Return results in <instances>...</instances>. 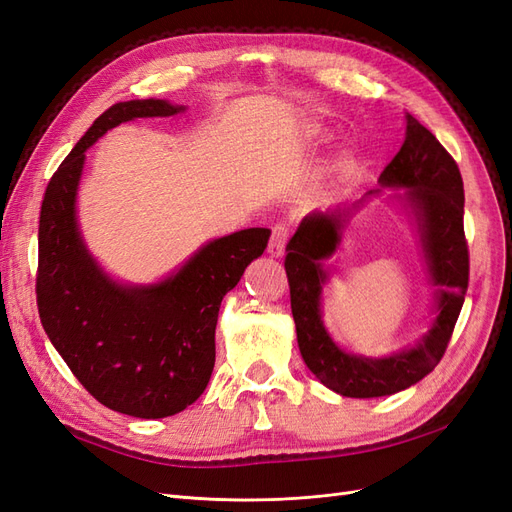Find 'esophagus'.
I'll return each mask as SVG.
<instances>
[{"instance_id":"34e87169","label":"esophagus","mask_w":512,"mask_h":512,"mask_svg":"<svg viewBox=\"0 0 512 512\" xmlns=\"http://www.w3.org/2000/svg\"><path fill=\"white\" fill-rule=\"evenodd\" d=\"M288 237H290V226L286 224V222H277V224H273V228H271V239H269V254L271 256H275V258H280L282 254H284V247H286V241H288Z\"/></svg>"}]
</instances>
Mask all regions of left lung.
I'll use <instances>...</instances> for the list:
<instances>
[{"label":"left lung","instance_id":"8db88e82","mask_svg":"<svg viewBox=\"0 0 512 512\" xmlns=\"http://www.w3.org/2000/svg\"><path fill=\"white\" fill-rule=\"evenodd\" d=\"M382 185L410 188L431 280L440 292V314L416 348L389 359H365L339 350L320 320L324 273L320 260L335 252L350 211H314L286 245V275L297 342L305 365L331 391L344 397H384L423 380L444 356L470 280V252L463 232V179L436 136L406 115V141L380 175Z\"/></svg>","mask_w":512,"mask_h":512}]
</instances>
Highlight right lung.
Wrapping results in <instances>:
<instances>
[{
    "instance_id": "obj_1",
    "label": "right lung",
    "mask_w": 512,
    "mask_h": 512,
    "mask_svg": "<svg viewBox=\"0 0 512 512\" xmlns=\"http://www.w3.org/2000/svg\"><path fill=\"white\" fill-rule=\"evenodd\" d=\"M183 111L166 100H130L104 111L46 185L38 228L36 301L42 327L87 393L138 418L177 414L205 391L215 365L224 294L269 243L247 228L205 245L179 273L123 288L94 265L74 218L85 151L121 121Z\"/></svg>"
}]
</instances>
